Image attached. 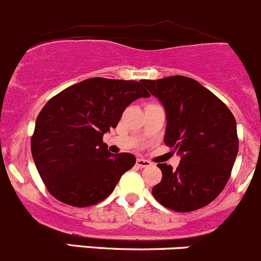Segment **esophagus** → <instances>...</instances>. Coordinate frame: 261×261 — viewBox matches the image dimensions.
<instances>
[{
	"label": "esophagus",
	"instance_id": "esophagus-1",
	"mask_svg": "<svg viewBox=\"0 0 261 261\" xmlns=\"http://www.w3.org/2000/svg\"><path fill=\"white\" fill-rule=\"evenodd\" d=\"M136 165H138L139 168H146V167H149L150 165V162L149 160H145V159H138L136 160Z\"/></svg>",
	"mask_w": 261,
	"mask_h": 261
}]
</instances>
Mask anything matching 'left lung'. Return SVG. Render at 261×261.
Listing matches in <instances>:
<instances>
[{"mask_svg": "<svg viewBox=\"0 0 261 261\" xmlns=\"http://www.w3.org/2000/svg\"><path fill=\"white\" fill-rule=\"evenodd\" d=\"M140 82L164 106V143L181 156L177 169L158 164L163 177L152 196L175 212L207 206L227 184L239 151L232 112L211 91L184 75Z\"/></svg>", "mask_w": 261, "mask_h": 261, "instance_id": "left-lung-1", "label": "left lung"}]
</instances>
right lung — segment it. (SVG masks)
Here are the masks:
<instances>
[{"instance_id":"obj_1","label":"right lung","mask_w":261,"mask_h":261,"mask_svg":"<svg viewBox=\"0 0 261 261\" xmlns=\"http://www.w3.org/2000/svg\"><path fill=\"white\" fill-rule=\"evenodd\" d=\"M150 97L136 81L89 78L51 97L39 114L31 154L46 189L73 207L97 204L135 165L130 152L111 154L103 134L116 127L126 107Z\"/></svg>"}]
</instances>
